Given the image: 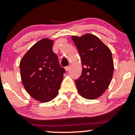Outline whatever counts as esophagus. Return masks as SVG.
<instances>
[{
    "label": "esophagus",
    "instance_id": "1",
    "mask_svg": "<svg viewBox=\"0 0 135 135\" xmlns=\"http://www.w3.org/2000/svg\"><path fill=\"white\" fill-rule=\"evenodd\" d=\"M70 65H69V66H66V67H65V70H66V71L69 70H70Z\"/></svg>",
    "mask_w": 135,
    "mask_h": 135
}]
</instances>
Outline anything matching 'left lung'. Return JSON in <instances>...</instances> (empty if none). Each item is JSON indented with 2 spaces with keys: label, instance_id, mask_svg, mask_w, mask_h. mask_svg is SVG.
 Here are the masks:
<instances>
[{
  "label": "left lung",
  "instance_id": "left-lung-1",
  "mask_svg": "<svg viewBox=\"0 0 135 135\" xmlns=\"http://www.w3.org/2000/svg\"><path fill=\"white\" fill-rule=\"evenodd\" d=\"M81 59L82 74L75 80L78 92L83 98L93 100L102 95L110 83L114 72L111 51L95 35L87 33L72 36Z\"/></svg>",
  "mask_w": 135,
  "mask_h": 135
}]
</instances>
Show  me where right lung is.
Segmentation results:
<instances>
[{"label":"right lung","mask_w":135,"mask_h":135,"mask_svg":"<svg viewBox=\"0 0 135 135\" xmlns=\"http://www.w3.org/2000/svg\"><path fill=\"white\" fill-rule=\"evenodd\" d=\"M53 41L43 38L34 44L20 63L21 80L32 97L41 102L55 98L65 72L52 51Z\"/></svg>","instance_id":"1"}]
</instances>
